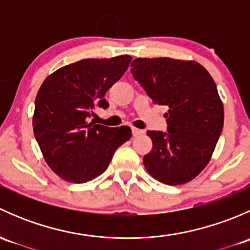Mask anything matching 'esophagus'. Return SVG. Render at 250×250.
<instances>
[{"label": "esophagus", "mask_w": 250, "mask_h": 250, "mask_svg": "<svg viewBox=\"0 0 250 250\" xmlns=\"http://www.w3.org/2000/svg\"><path fill=\"white\" fill-rule=\"evenodd\" d=\"M132 132H133V137H138V135L143 134V130L138 129V128H132Z\"/></svg>", "instance_id": "34e87169"}]
</instances>
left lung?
I'll use <instances>...</instances> for the list:
<instances>
[{
    "label": "left lung",
    "instance_id": "left-lung-1",
    "mask_svg": "<svg viewBox=\"0 0 250 250\" xmlns=\"http://www.w3.org/2000/svg\"><path fill=\"white\" fill-rule=\"evenodd\" d=\"M130 72L155 104L166 105L167 132L148 130L146 170L167 185L188 183L208 165L224 125V106L209 72L196 62L138 58Z\"/></svg>",
    "mask_w": 250,
    "mask_h": 250
}]
</instances>
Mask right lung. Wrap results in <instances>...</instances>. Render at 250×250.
Wrapping results in <instances>:
<instances>
[{
	"instance_id": "right-lung-1",
	"label": "right lung",
	"mask_w": 250,
	"mask_h": 250,
	"mask_svg": "<svg viewBox=\"0 0 250 250\" xmlns=\"http://www.w3.org/2000/svg\"><path fill=\"white\" fill-rule=\"evenodd\" d=\"M130 60L129 55L83 59L60 67L42 83L35 100L34 134L47 165L64 180L80 184L99 176L132 137L128 125L88 122L95 107H109L105 94Z\"/></svg>"
}]
</instances>
